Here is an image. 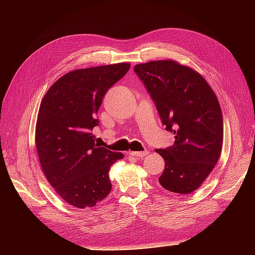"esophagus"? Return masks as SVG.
<instances>
[{"label": "esophagus", "instance_id": "1", "mask_svg": "<svg viewBox=\"0 0 255 255\" xmlns=\"http://www.w3.org/2000/svg\"><path fill=\"white\" fill-rule=\"evenodd\" d=\"M128 154L129 155H132V156H136V157H143V156H145V155H148L149 154V151L148 150H145V151H142V152H128Z\"/></svg>", "mask_w": 255, "mask_h": 255}]
</instances>
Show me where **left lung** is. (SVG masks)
Masks as SVG:
<instances>
[{
	"label": "left lung",
	"mask_w": 255,
	"mask_h": 255,
	"mask_svg": "<svg viewBox=\"0 0 255 255\" xmlns=\"http://www.w3.org/2000/svg\"><path fill=\"white\" fill-rule=\"evenodd\" d=\"M134 71L150 94L174 143L156 152L165 160L158 182L165 189L188 195L217 164L223 140L219 102L210 85L194 69L173 60L139 64Z\"/></svg>",
	"instance_id": "8db88e82"
}]
</instances>
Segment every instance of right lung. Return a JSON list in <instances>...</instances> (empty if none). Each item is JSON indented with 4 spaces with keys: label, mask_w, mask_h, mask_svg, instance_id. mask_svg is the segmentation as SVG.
I'll list each match as a JSON object with an SVG mask.
<instances>
[{
    "label": "right lung",
    "mask_w": 255,
    "mask_h": 255,
    "mask_svg": "<svg viewBox=\"0 0 255 255\" xmlns=\"http://www.w3.org/2000/svg\"><path fill=\"white\" fill-rule=\"evenodd\" d=\"M128 63L79 69L61 76L42 99L36 148L43 173L75 207H92L111 192V166L123 154L95 142L92 128L103 98L129 70Z\"/></svg>",
    "instance_id": "1"
}]
</instances>
